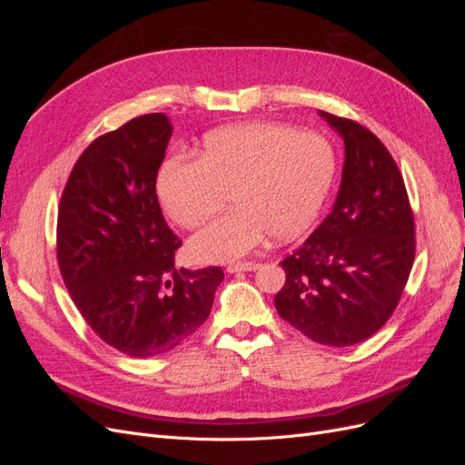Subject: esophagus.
Segmentation results:
<instances>
[{"label": "esophagus", "mask_w": 465, "mask_h": 465, "mask_svg": "<svg viewBox=\"0 0 465 465\" xmlns=\"http://www.w3.org/2000/svg\"><path fill=\"white\" fill-rule=\"evenodd\" d=\"M256 262H234V263H229L227 265V272L229 273H241V272H254L258 270Z\"/></svg>", "instance_id": "34e87169"}]
</instances>
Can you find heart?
Wrapping results in <instances>:
<instances>
[{
    "label": "heart",
    "mask_w": 465,
    "mask_h": 465,
    "mask_svg": "<svg viewBox=\"0 0 465 465\" xmlns=\"http://www.w3.org/2000/svg\"><path fill=\"white\" fill-rule=\"evenodd\" d=\"M335 153L326 137L277 122L229 125L205 137L202 157L173 154L157 178L166 215L184 229L213 219L190 241L202 262L248 256L272 232L291 241L311 227L330 192Z\"/></svg>",
    "instance_id": "heart-1"
}]
</instances>
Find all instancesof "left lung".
Returning <instances> with one entry per match:
<instances>
[{
    "label": "left lung",
    "instance_id": "obj_1",
    "mask_svg": "<svg viewBox=\"0 0 465 465\" xmlns=\"http://www.w3.org/2000/svg\"><path fill=\"white\" fill-rule=\"evenodd\" d=\"M345 143L331 213L281 265L279 316L312 341L347 347L369 340L396 311L415 260V219L403 176L364 125L320 112Z\"/></svg>",
    "mask_w": 465,
    "mask_h": 465
}]
</instances>
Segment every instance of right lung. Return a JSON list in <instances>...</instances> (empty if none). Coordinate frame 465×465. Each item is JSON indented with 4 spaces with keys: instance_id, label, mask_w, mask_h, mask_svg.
I'll use <instances>...</instances> for the list:
<instances>
[{
    "instance_id": "add662e5",
    "label": "right lung",
    "mask_w": 465,
    "mask_h": 465,
    "mask_svg": "<svg viewBox=\"0 0 465 465\" xmlns=\"http://www.w3.org/2000/svg\"><path fill=\"white\" fill-rule=\"evenodd\" d=\"M173 125L143 114L81 153L58 209L55 252L77 311L104 343L147 359L166 353L207 320L224 273L174 267L180 238L157 198Z\"/></svg>"
}]
</instances>
